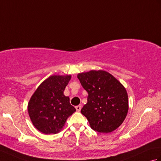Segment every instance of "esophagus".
<instances>
[{
    "label": "esophagus",
    "mask_w": 161,
    "mask_h": 161,
    "mask_svg": "<svg viewBox=\"0 0 161 161\" xmlns=\"http://www.w3.org/2000/svg\"><path fill=\"white\" fill-rule=\"evenodd\" d=\"M75 108H76V110H77V111H81V107L80 105H78V106H76V107H75Z\"/></svg>",
    "instance_id": "1"
}]
</instances>
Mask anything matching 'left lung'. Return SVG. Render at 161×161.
Segmentation results:
<instances>
[{"label":"left lung","instance_id":"obj_1","mask_svg":"<svg viewBox=\"0 0 161 161\" xmlns=\"http://www.w3.org/2000/svg\"><path fill=\"white\" fill-rule=\"evenodd\" d=\"M77 77L88 94L81 113L91 129L100 133L114 131L122 125L128 112V95L125 87L103 70L80 73Z\"/></svg>","mask_w":161,"mask_h":161}]
</instances>
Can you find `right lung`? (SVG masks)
I'll return each instance as SVG.
<instances>
[{
    "label": "right lung",
    "instance_id": "right-lung-1",
    "mask_svg": "<svg viewBox=\"0 0 161 161\" xmlns=\"http://www.w3.org/2000/svg\"><path fill=\"white\" fill-rule=\"evenodd\" d=\"M70 75L50 76L41 84L28 103V114L34 126L45 134L59 133L66 119L76 111L64 91Z\"/></svg>",
    "mask_w": 161,
    "mask_h": 161
}]
</instances>
